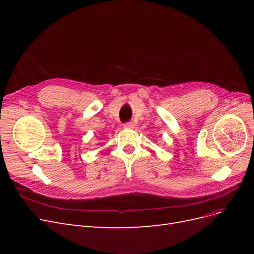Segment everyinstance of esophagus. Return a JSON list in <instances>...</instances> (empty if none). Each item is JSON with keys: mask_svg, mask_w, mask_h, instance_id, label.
<instances>
[{"mask_svg": "<svg viewBox=\"0 0 254 254\" xmlns=\"http://www.w3.org/2000/svg\"><path fill=\"white\" fill-rule=\"evenodd\" d=\"M124 127L127 129H132L134 127V124L132 122H128V123H126V124H124Z\"/></svg>", "mask_w": 254, "mask_h": 254, "instance_id": "1", "label": "esophagus"}]
</instances>
